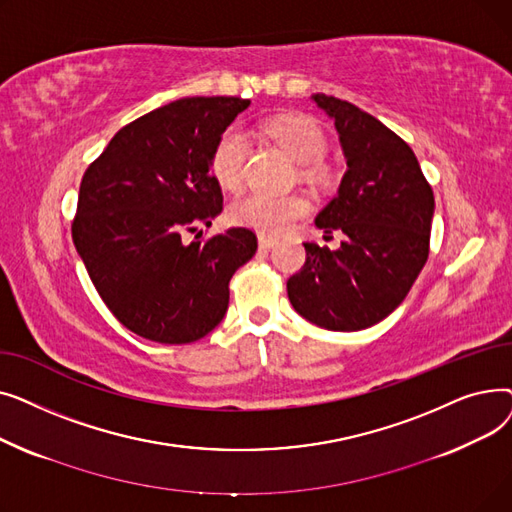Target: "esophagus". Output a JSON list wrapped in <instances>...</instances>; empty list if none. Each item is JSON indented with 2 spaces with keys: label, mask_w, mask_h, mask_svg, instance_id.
Here are the masks:
<instances>
[{
  "label": "esophagus",
  "mask_w": 512,
  "mask_h": 512,
  "mask_svg": "<svg viewBox=\"0 0 512 512\" xmlns=\"http://www.w3.org/2000/svg\"><path fill=\"white\" fill-rule=\"evenodd\" d=\"M276 245H278V238L259 234V247H261V249H272V247H276Z\"/></svg>",
  "instance_id": "esophagus-1"
}]
</instances>
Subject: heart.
Here are the masks:
<instances>
[{
  "label": "heart",
  "instance_id": "1",
  "mask_svg": "<svg viewBox=\"0 0 512 512\" xmlns=\"http://www.w3.org/2000/svg\"><path fill=\"white\" fill-rule=\"evenodd\" d=\"M263 132L294 161L305 164L307 176H319L324 172V164L319 157L326 153L328 139L324 128L313 118L303 114L278 116L263 126ZM247 157L249 143L245 132L236 126L224 130L211 151V172L224 191H238L242 180H245ZM309 207V199L303 195L274 197L251 193L232 205L230 215L236 224L249 226L263 234H282L307 215Z\"/></svg>",
  "mask_w": 512,
  "mask_h": 512
}]
</instances>
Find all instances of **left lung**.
I'll use <instances>...</instances> for the list:
<instances>
[{"mask_svg": "<svg viewBox=\"0 0 512 512\" xmlns=\"http://www.w3.org/2000/svg\"><path fill=\"white\" fill-rule=\"evenodd\" d=\"M334 118L346 174L315 218L340 249L305 242L301 272L288 278V299L311 324L357 332L388 317L409 294L429 255L434 191L413 149L357 105L317 93Z\"/></svg>", "mask_w": 512, "mask_h": 512, "instance_id": "left-lung-1", "label": "left lung"}]
</instances>
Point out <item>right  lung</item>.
Masks as SVG:
<instances>
[{
	"label": "right lung",
	"instance_id": "1",
	"mask_svg": "<svg viewBox=\"0 0 512 512\" xmlns=\"http://www.w3.org/2000/svg\"><path fill=\"white\" fill-rule=\"evenodd\" d=\"M251 105L240 97H184L120 128L87 168L72 222L74 247L99 297L124 328L161 344L209 334L226 315L230 280L257 251L249 228L191 245L211 226L222 188L211 151Z\"/></svg>",
	"mask_w": 512,
	"mask_h": 512
}]
</instances>
